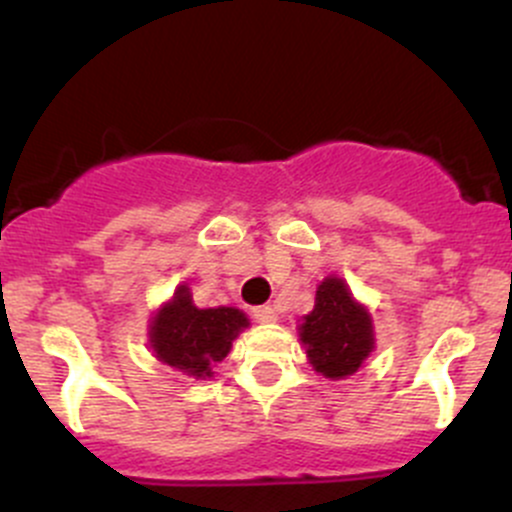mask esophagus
I'll return each mask as SVG.
<instances>
[{
    "label": "esophagus",
    "mask_w": 512,
    "mask_h": 512,
    "mask_svg": "<svg viewBox=\"0 0 512 512\" xmlns=\"http://www.w3.org/2000/svg\"><path fill=\"white\" fill-rule=\"evenodd\" d=\"M252 317H255L257 322H262V324L277 322V312H275V307H270V304H260V307H252Z\"/></svg>",
    "instance_id": "obj_1"
}]
</instances>
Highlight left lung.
<instances>
[{
    "label": "left lung",
    "mask_w": 512,
    "mask_h": 512,
    "mask_svg": "<svg viewBox=\"0 0 512 512\" xmlns=\"http://www.w3.org/2000/svg\"><path fill=\"white\" fill-rule=\"evenodd\" d=\"M299 339L314 371L327 379H344L374 352L371 314L356 302L347 282L332 275L317 287L314 309L299 324Z\"/></svg>",
    "instance_id": "8db88e82"
}]
</instances>
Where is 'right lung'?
I'll return each instance as SVG.
<instances>
[{"label": "right lung", "mask_w": 512, "mask_h": 512, "mask_svg": "<svg viewBox=\"0 0 512 512\" xmlns=\"http://www.w3.org/2000/svg\"><path fill=\"white\" fill-rule=\"evenodd\" d=\"M245 327L250 322L240 309H200L193 304L188 285H180L153 317L148 342L163 364L195 379H210L213 366L230 354L232 342Z\"/></svg>", "instance_id": "right-lung-1"}]
</instances>
